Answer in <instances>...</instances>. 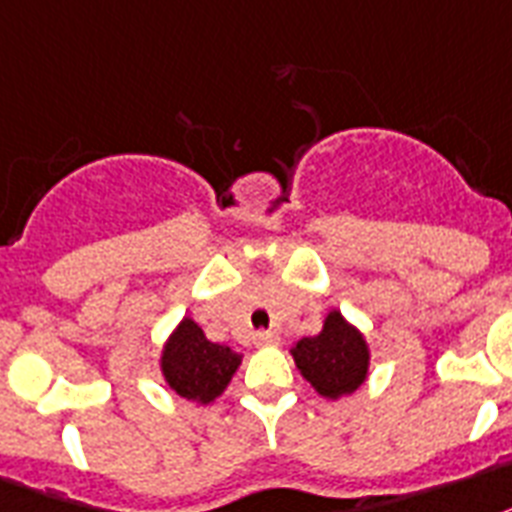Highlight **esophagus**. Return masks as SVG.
<instances>
[{
  "label": "esophagus",
  "mask_w": 512,
  "mask_h": 512,
  "mask_svg": "<svg viewBox=\"0 0 512 512\" xmlns=\"http://www.w3.org/2000/svg\"><path fill=\"white\" fill-rule=\"evenodd\" d=\"M255 342L257 344H278V334L276 331H257Z\"/></svg>",
  "instance_id": "34e87169"
}]
</instances>
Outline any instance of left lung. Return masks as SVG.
<instances>
[{
	"label": "left lung",
	"mask_w": 512,
	"mask_h": 512,
	"mask_svg": "<svg viewBox=\"0 0 512 512\" xmlns=\"http://www.w3.org/2000/svg\"><path fill=\"white\" fill-rule=\"evenodd\" d=\"M292 355L302 376L328 400L355 392L368 376L365 339L336 310L328 313L321 334L299 339Z\"/></svg>",
	"instance_id": "left-lung-1"
}]
</instances>
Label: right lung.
I'll use <instances>...</instances> for the list:
<instances>
[{"instance_id":"obj_1","label":"right lung","mask_w":512,"mask_h":512,"mask_svg":"<svg viewBox=\"0 0 512 512\" xmlns=\"http://www.w3.org/2000/svg\"><path fill=\"white\" fill-rule=\"evenodd\" d=\"M242 355L226 344L210 342L194 321H181L162 352V376L176 394L202 405L228 386Z\"/></svg>"}]
</instances>
